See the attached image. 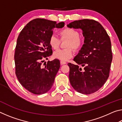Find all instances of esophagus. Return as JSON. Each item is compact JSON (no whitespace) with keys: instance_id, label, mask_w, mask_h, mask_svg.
Segmentation results:
<instances>
[{"instance_id":"esophagus-1","label":"esophagus","mask_w":122,"mask_h":122,"mask_svg":"<svg viewBox=\"0 0 122 122\" xmlns=\"http://www.w3.org/2000/svg\"><path fill=\"white\" fill-rule=\"evenodd\" d=\"M60 63H61V65H65V64L67 63L66 61H60Z\"/></svg>"}]
</instances>
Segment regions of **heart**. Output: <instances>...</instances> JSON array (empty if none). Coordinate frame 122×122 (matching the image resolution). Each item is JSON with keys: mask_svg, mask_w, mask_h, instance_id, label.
Returning <instances> with one entry per match:
<instances>
[{"mask_svg": "<svg viewBox=\"0 0 122 122\" xmlns=\"http://www.w3.org/2000/svg\"><path fill=\"white\" fill-rule=\"evenodd\" d=\"M61 39L68 40L66 47L67 48L58 49L54 51L53 56L55 58L61 61L68 60L73 56V51L71 48L76 51L79 50L83 45V41L79 37V33L77 30L72 28H66L59 33ZM60 40L56 36H51L49 39V44L51 48L56 49L59 47Z\"/></svg>", "mask_w": 122, "mask_h": 122, "instance_id": "obj_1", "label": "heart"}]
</instances>
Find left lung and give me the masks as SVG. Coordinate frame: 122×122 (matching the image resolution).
<instances>
[{
    "instance_id": "obj_1",
    "label": "left lung",
    "mask_w": 122,
    "mask_h": 122,
    "mask_svg": "<svg viewBox=\"0 0 122 122\" xmlns=\"http://www.w3.org/2000/svg\"><path fill=\"white\" fill-rule=\"evenodd\" d=\"M67 27L81 29L84 37V44L74 58L84 69L68 63L70 83L80 93H94L104 85L109 77L112 59L110 39L102 25L94 20H75Z\"/></svg>"
}]
</instances>
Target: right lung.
<instances>
[{
  "label": "right lung",
  "mask_w": 122,
  "mask_h": 122,
  "mask_svg": "<svg viewBox=\"0 0 122 122\" xmlns=\"http://www.w3.org/2000/svg\"><path fill=\"white\" fill-rule=\"evenodd\" d=\"M64 26V22L57 24L38 18L29 22L20 33L14 54L15 74L20 84L33 94L46 93L53 85L60 61H48L45 67L41 65L43 59L52 55L49 39L53 30Z\"/></svg>",
  "instance_id": "obj_1"
}]
</instances>
